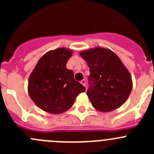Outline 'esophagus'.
Instances as JSON below:
<instances>
[{"label":"esophagus","mask_w":154,"mask_h":154,"mask_svg":"<svg viewBox=\"0 0 154 154\" xmlns=\"http://www.w3.org/2000/svg\"><path fill=\"white\" fill-rule=\"evenodd\" d=\"M80 83H81L83 86H86V80H82L81 81H80Z\"/></svg>","instance_id":"1"}]
</instances>
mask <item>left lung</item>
Returning a JSON list of instances; mask_svg holds the SVG:
<instances>
[{
	"label": "left lung",
	"mask_w": 154,
	"mask_h": 154,
	"mask_svg": "<svg viewBox=\"0 0 154 154\" xmlns=\"http://www.w3.org/2000/svg\"><path fill=\"white\" fill-rule=\"evenodd\" d=\"M80 55L90 70L87 95L92 106L103 112L122 106L133 88L131 74L119 57L108 48L84 50Z\"/></svg>",
	"instance_id": "8db88e82"
}]
</instances>
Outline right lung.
Segmentation results:
<instances>
[{"instance_id":"1","label":"right lung","mask_w":154,"mask_h":154,"mask_svg":"<svg viewBox=\"0 0 154 154\" xmlns=\"http://www.w3.org/2000/svg\"><path fill=\"white\" fill-rule=\"evenodd\" d=\"M73 51L59 48L45 53L38 60L28 80L29 95L38 108L51 114L69 109L77 96L86 88L74 78L66 63Z\"/></svg>"}]
</instances>
